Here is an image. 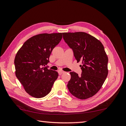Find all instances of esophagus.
<instances>
[{"label":"esophagus","instance_id":"1","mask_svg":"<svg viewBox=\"0 0 126 126\" xmlns=\"http://www.w3.org/2000/svg\"><path fill=\"white\" fill-rule=\"evenodd\" d=\"M58 73L59 75H61V74H63V73H65V72H64V71H63L59 70V71H58Z\"/></svg>","mask_w":126,"mask_h":126}]
</instances>
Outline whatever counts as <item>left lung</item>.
<instances>
[{
    "label": "left lung",
    "mask_w": 126,
    "mask_h": 126,
    "mask_svg": "<svg viewBox=\"0 0 126 126\" xmlns=\"http://www.w3.org/2000/svg\"><path fill=\"white\" fill-rule=\"evenodd\" d=\"M63 39L73 50L80 65L81 76L70 72L67 87L73 96L81 100L92 97L102 86L107 77L108 58L102 43L95 37L83 32L63 33Z\"/></svg>",
    "instance_id": "1"
}]
</instances>
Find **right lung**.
<instances>
[{
	"label": "right lung",
	"mask_w": 126,
	"mask_h": 126,
	"mask_svg": "<svg viewBox=\"0 0 126 126\" xmlns=\"http://www.w3.org/2000/svg\"><path fill=\"white\" fill-rule=\"evenodd\" d=\"M62 38V33L37 34L28 39L16 55V76L32 97L42 98L47 95L58 78L57 72L48 69L45 65Z\"/></svg>",
	"instance_id": "right-lung-1"
}]
</instances>
